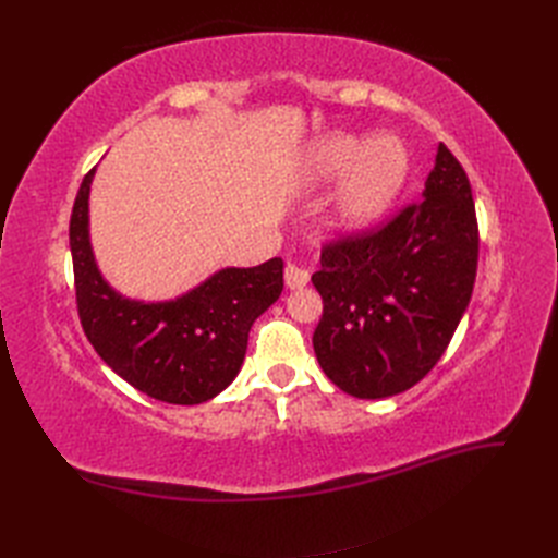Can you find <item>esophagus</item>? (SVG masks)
<instances>
[{
  "mask_svg": "<svg viewBox=\"0 0 558 558\" xmlns=\"http://www.w3.org/2000/svg\"><path fill=\"white\" fill-rule=\"evenodd\" d=\"M283 281H286V286H289L291 291L305 289L307 281H310V272H307V269H302V267L289 263V265H286V269H283Z\"/></svg>",
  "mask_w": 558,
  "mask_h": 558,
  "instance_id": "1",
  "label": "esophagus"
}]
</instances>
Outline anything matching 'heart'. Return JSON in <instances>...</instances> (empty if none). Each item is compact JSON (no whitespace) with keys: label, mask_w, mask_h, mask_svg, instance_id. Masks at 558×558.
<instances>
[{"label":"heart","mask_w":558,"mask_h":558,"mask_svg":"<svg viewBox=\"0 0 558 558\" xmlns=\"http://www.w3.org/2000/svg\"><path fill=\"white\" fill-rule=\"evenodd\" d=\"M410 172L404 146L381 134L363 137L351 132H332L316 140L302 158V181L307 189H320L342 179L330 207V228L342 234L375 226L391 209Z\"/></svg>","instance_id":"1"}]
</instances>
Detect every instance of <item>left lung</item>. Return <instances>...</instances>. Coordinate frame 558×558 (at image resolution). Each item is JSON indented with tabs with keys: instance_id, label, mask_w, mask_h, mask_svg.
I'll use <instances>...</instances> for the list:
<instances>
[{
	"instance_id": "8db88e82",
	"label": "left lung",
	"mask_w": 558,
	"mask_h": 558,
	"mask_svg": "<svg viewBox=\"0 0 558 558\" xmlns=\"http://www.w3.org/2000/svg\"><path fill=\"white\" fill-rule=\"evenodd\" d=\"M421 195L381 230L326 246L312 275L324 300L316 361L353 398L398 396L424 379L468 310L480 251L475 202L445 144Z\"/></svg>"
}]
</instances>
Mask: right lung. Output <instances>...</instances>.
Returning <instances> with one entry per match:
<instances>
[{
  "label": "right lung",
  "mask_w": 558,
  "mask_h": 558,
  "mask_svg": "<svg viewBox=\"0 0 558 558\" xmlns=\"http://www.w3.org/2000/svg\"><path fill=\"white\" fill-rule=\"evenodd\" d=\"M83 179L70 223L81 326L102 361L142 393L199 404L234 381L248 330L283 291V260L221 267L170 300H134L116 291L90 242V185Z\"/></svg>",
  "instance_id": "obj_1"
}]
</instances>
